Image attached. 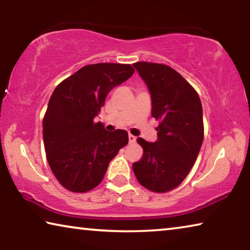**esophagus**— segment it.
<instances>
[{"mask_svg":"<svg viewBox=\"0 0 250 250\" xmlns=\"http://www.w3.org/2000/svg\"><path fill=\"white\" fill-rule=\"evenodd\" d=\"M135 140H137V138H135L134 135L129 134V143H134Z\"/></svg>","mask_w":250,"mask_h":250,"instance_id":"esophagus-1","label":"esophagus"}]
</instances>
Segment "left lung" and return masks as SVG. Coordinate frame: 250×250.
<instances>
[{"mask_svg":"<svg viewBox=\"0 0 250 250\" xmlns=\"http://www.w3.org/2000/svg\"><path fill=\"white\" fill-rule=\"evenodd\" d=\"M133 66L149 88L151 115L160 121L155 142L138 138L143 155L133 163V172L146 188L166 193L183 182L201 150L202 103L195 89L170 66L146 62Z\"/></svg>","mask_w":250,"mask_h":250,"instance_id":"8db88e82","label":"left lung"}]
</instances>
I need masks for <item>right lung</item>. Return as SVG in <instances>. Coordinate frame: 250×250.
I'll use <instances>...</instances> for the list:
<instances>
[{
    "instance_id": "right-lung-1",
    "label": "right lung",
    "mask_w": 250,
    "mask_h": 250,
    "mask_svg": "<svg viewBox=\"0 0 250 250\" xmlns=\"http://www.w3.org/2000/svg\"><path fill=\"white\" fill-rule=\"evenodd\" d=\"M134 69L128 64L87 65L58 84L43 119L50 170L68 191L84 193L103 181L108 166L129 141L125 130L109 132L94 121L112 88Z\"/></svg>"
}]
</instances>
